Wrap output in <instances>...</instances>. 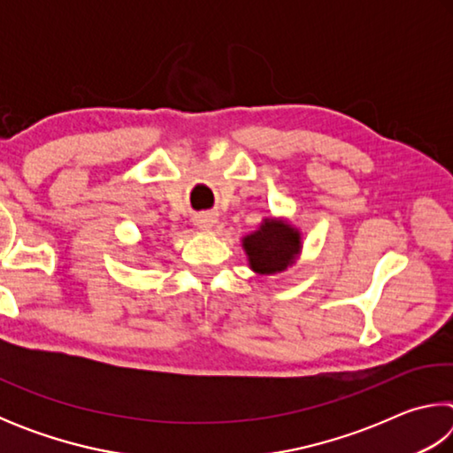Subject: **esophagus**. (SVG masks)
Wrapping results in <instances>:
<instances>
[{
    "label": "esophagus",
    "mask_w": 453,
    "mask_h": 453,
    "mask_svg": "<svg viewBox=\"0 0 453 453\" xmlns=\"http://www.w3.org/2000/svg\"><path fill=\"white\" fill-rule=\"evenodd\" d=\"M213 221H216V219H213L211 216H202V218H197V226L202 229H211Z\"/></svg>",
    "instance_id": "obj_1"
}]
</instances>
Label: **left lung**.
Here are the masks:
<instances>
[{"label": "left lung", "mask_w": 453, "mask_h": 453, "mask_svg": "<svg viewBox=\"0 0 453 453\" xmlns=\"http://www.w3.org/2000/svg\"><path fill=\"white\" fill-rule=\"evenodd\" d=\"M243 250L251 270L270 275L288 270L296 262V256L302 250V237L286 221L264 219L257 232L243 237Z\"/></svg>", "instance_id": "1"}]
</instances>
